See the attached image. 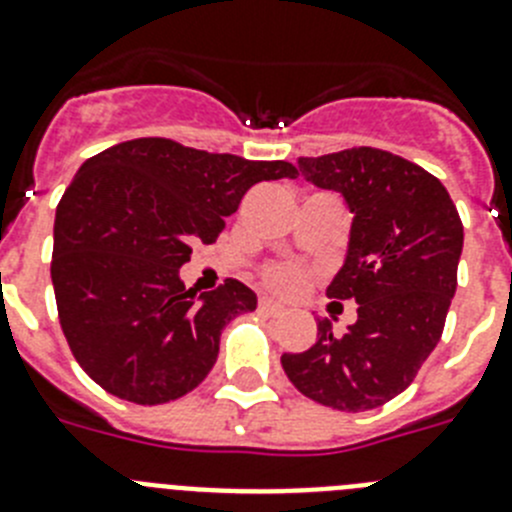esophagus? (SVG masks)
Segmentation results:
<instances>
[{"label": "esophagus", "mask_w": 512, "mask_h": 512, "mask_svg": "<svg viewBox=\"0 0 512 512\" xmlns=\"http://www.w3.org/2000/svg\"><path fill=\"white\" fill-rule=\"evenodd\" d=\"M259 307H261V310L266 312V315H282V312H284V305H282V302L271 300V297H261V300H259Z\"/></svg>", "instance_id": "1"}]
</instances>
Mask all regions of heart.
<instances>
[{"instance_id": "obj_1", "label": "heart", "mask_w": 512, "mask_h": 512, "mask_svg": "<svg viewBox=\"0 0 512 512\" xmlns=\"http://www.w3.org/2000/svg\"><path fill=\"white\" fill-rule=\"evenodd\" d=\"M266 282L277 289V292L289 295V292H295L302 284V271L295 264H274L266 269Z\"/></svg>"}]
</instances>
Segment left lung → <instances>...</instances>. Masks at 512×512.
<instances>
[{
  "instance_id": "left-lung-1",
  "label": "left lung",
  "mask_w": 512,
  "mask_h": 512,
  "mask_svg": "<svg viewBox=\"0 0 512 512\" xmlns=\"http://www.w3.org/2000/svg\"><path fill=\"white\" fill-rule=\"evenodd\" d=\"M297 166L354 215L328 297L359 302V320L343 333L318 320V341L282 356L284 374L325 408H379L410 387L441 341L464 246L459 212L436 176L390 151L348 148Z\"/></svg>"
}]
</instances>
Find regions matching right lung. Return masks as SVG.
Returning a JSON list of instances; mask_svg holds the SVG:
<instances>
[{
    "label": "right lung",
    "instance_id": "1",
    "mask_svg": "<svg viewBox=\"0 0 512 512\" xmlns=\"http://www.w3.org/2000/svg\"><path fill=\"white\" fill-rule=\"evenodd\" d=\"M295 176L287 161L169 138L125 140L84 161L56 207L51 261L58 320L81 369L138 405L192 392L215 366L223 328L256 310V295L238 279L197 295L179 269L192 246L215 243L253 184Z\"/></svg>",
    "mask_w": 512,
    "mask_h": 512
}]
</instances>
